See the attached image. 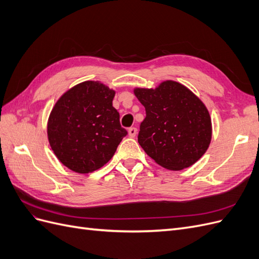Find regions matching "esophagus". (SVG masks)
<instances>
[{
	"instance_id": "34e87169",
	"label": "esophagus",
	"mask_w": 259,
	"mask_h": 259,
	"mask_svg": "<svg viewBox=\"0 0 259 259\" xmlns=\"http://www.w3.org/2000/svg\"><path fill=\"white\" fill-rule=\"evenodd\" d=\"M137 134V128L136 127H130L128 128V135L130 137H135Z\"/></svg>"
}]
</instances>
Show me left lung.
Here are the masks:
<instances>
[{"label":"left lung","instance_id":"8db88e82","mask_svg":"<svg viewBox=\"0 0 259 259\" xmlns=\"http://www.w3.org/2000/svg\"><path fill=\"white\" fill-rule=\"evenodd\" d=\"M146 109L138 143L161 166L180 170L205 153L211 138L210 116L204 104L186 86L174 81L155 90L135 89Z\"/></svg>","mask_w":259,"mask_h":259}]
</instances>
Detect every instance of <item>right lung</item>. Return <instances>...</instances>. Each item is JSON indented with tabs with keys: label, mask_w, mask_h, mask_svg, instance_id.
<instances>
[{
	"label": "right lung",
	"mask_w": 259,
	"mask_h": 259,
	"mask_svg": "<svg viewBox=\"0 0 259 259\" xmlns=\"http://www.w3.org/2000/svg\"><path fill=\"white\" fill-rule=\"evenodd\" d=\"M114 91L86 81L62 95L48 123L49 142L65 166L88 174L110 160L127 131L112 106Z\"/></svg>",
	"instance_id": "1"
}]
</instances>
